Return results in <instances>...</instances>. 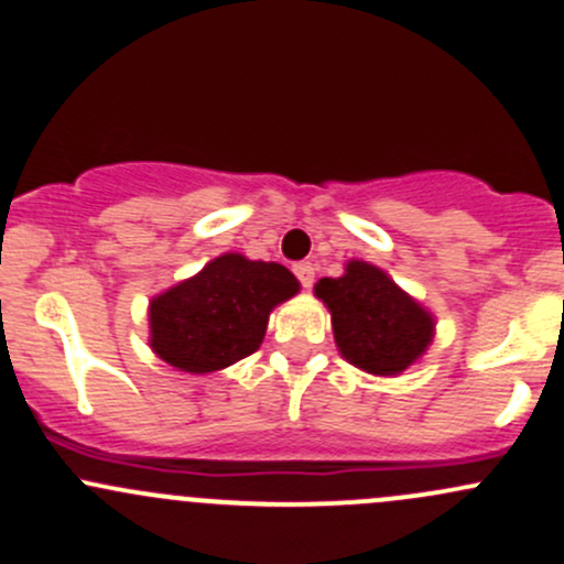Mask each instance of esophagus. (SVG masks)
<instances>
[{
    "instance_id": "obj_1",
    "label": "esophagus",
    "mask_w": 564,
    "mask_h": 564,
    "mask_svg": "<svg viewBox=\"0 0 564 564\" xmlns=\"http://www.w3.org/2000/svg\"><path fill=\"white\" fill-rule=\"evenodd\" d=\"M294 275H297V281L302 283L305 289L313 286V278H316V267L311 262H297L294 264Z\"/></svg>"
}]
</instances>
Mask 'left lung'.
Segmentation results:
<instances>
[{
    "instance_id": "1",
    "label": "left lung",
    "mask_w": 564,
    "mask_h": 564,
    "mask_svg": "<svg viewBox=\"0 0 564 564\" xmlns=\"http://www.w3.org/2000/svg\"><path fill=\"white\" fill-rule=\"evenodd\" d=\"M316 294L343 357L372 376H397L430 346L432 316L378 267L348 262L346 275L322 278Z\"/></svg>"
}]
</instances>
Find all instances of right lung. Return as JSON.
<instances>
[{
	"label": "right lung",
	"instance_id": "add662e5",
	"mask_svg": "<svg viewBox=\"0 0 564 564\" xmlns=\"http://www.w3.org/2000/svg\"><path fill=\"white\" fill-rule=\"evenodd\" d=\"M297 292L283 264L224 253L151 302V348L177 370H221L257 351L272 307Z\"/></svg>",
	"mask_w": 564,
	"mask_h": 564
}]
</instances>
